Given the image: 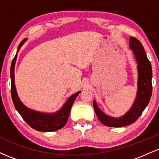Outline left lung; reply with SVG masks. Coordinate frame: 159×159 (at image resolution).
I'll return each mask as SVG.
<instances>
[{"mask_svg":"<svg viewBox=\"0 0 159 159\" xmlns=\"http://www.w3.org/2000/svg\"><path fill=\"white\" fill-rule=\"evenodd\" d=\"M129 45L135 56L138 71V92L130 110L123 116L114 118L103 113L98 108L96 101H93L94 110L98 120L109 127H123L134 123L147 107L152 96V72L150 61L147 58L143 46L139 40L134 37H130Z\"/></svg>","mask_w":159,"mask_h":159,"instance_id":"1","label":"left lung"}]
</instances>
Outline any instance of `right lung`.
<instances>
[{
  "instance_id": "right-lung-1",
  "label": "right lung",
  "mask_w": 159,
  "mask_h": 159,
  "mask_svg": "<svg viewBox=\"0 0 159 159\" xmlns=\"http://www.w3.org/2000/svg\"><path fill=\"white\" fill-rule=\"evenodd\" d=\"M26 40L27 39H25L20 43L16 56L14 57L12 63H11V96H12V102H13L16 110L18 111L24 120L30 127L39 132H54V131L62 129L66 125L69 119L72 104L75 98H77L78 95L81 93V91H78L76 93L70 96L66 102L63 105V106L59 111L55 113H53V114L39 112V111L31 110L25 106L19 99L17 92H16L14 69H15V64L16 58H17V53L19 52L20 48Z\"/></svg>"
}]
</instances>
